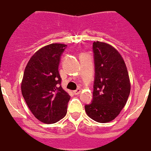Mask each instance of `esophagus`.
<instances>
[{"mask_svg": "<svg viewBox=\"0 0 151 151\" xmlns=\"http://www.w3.org/2000/svg\"><path fill=\"white\" fill-rule=\"evenodd\" d=\"M80 92H81V89H80V88H78V89H76V90L74 91V94L78 95L80 93Z\"/></svg>", "mask_w": 151, "mask_h": 151, "instance_id": "esophagus-1", "label": "esophagus"}]
</instances>
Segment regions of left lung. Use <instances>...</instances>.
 Returning a JSON list of instances; mask_svg holds the SVG:
<instances>
[{"label": "left lung", "instance_id": "8db88e82", "mask_svg": "<svg viewBox=\"0 0 151 151\" xmlns=\"http://www.w3.org/2000/svg\"><path fill=\"white\" fill-rule=\"evenodd\" d=\"M95 79L93 101L85 111L93 120L106 123L119 114L130 93L127 68L119 52L110 44L93 42Z\"/></svg>", "mask_w": 151, "mask_h": 151}]
</instances>
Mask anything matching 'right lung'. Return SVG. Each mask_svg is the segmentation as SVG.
Wrapping results in <instances>:
<instances>
[{
	"mask_svg": "<svg viewBox=\"0 0 151 151\" xmlns=\"http://www.w3.org/2000/svg\"><path fill=\"white\" fill-rule=\"evenodd\" d=\"M65 44L51 43L31 57L24 71L22 93L29 110L38 120L55 123L65 116L70 100L61 87L58 66Z\"/></svg>",
	"mask_w": 151,
	"mask_h": 151,
	"instance_id": "1",
	"label": "right lung"
}]
</instances>
